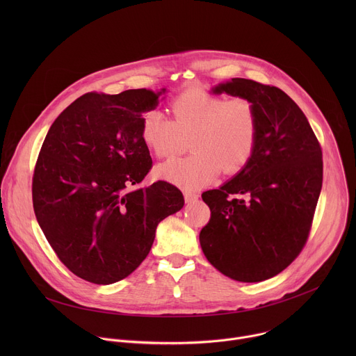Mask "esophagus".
I'll return each mask as SVG.
<instances>
[{
  "label": "esophagus",
  "mask_w": 356,
  "mask_h": 356,
  "mask_svg": "<svg viewBox=\"0 0 356 356\" xmlns=\"http://www.w3.org/2000/svg\"><path fill=\"white\" fill-rule=\"evenodd\" d=\"M184 200H186L187 204H188V202H194V201L198 200V194L191 193V191H186V193H184Z\"/></svg>",
  "instance_id": "esophagus-1"
}]
</instances>
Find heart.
Segmentation results:
<instances>
[{
    "label": "heart",
    "instance_id": "obj_1",
    "mask_svg": "<svg viewBox=\"0 0 356 356\" xmlns=\"http://www.w3.org/2000/svg\"><path fill=\"white\" fill-rule=\"evenodd\" d=\"M173 121L161 111L145 114L142 142L158 158L175 156L190 142L193 155L156 168V177L197 190L224 175L241 172L255 152L259 118L250 101L224 99L204 91H187L173 99Z\"/></svg>",
    "mask_w": 356,
    "mask_h": 356
}]
</instances>
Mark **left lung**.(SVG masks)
I'll return each instance as SVG.
<instances>
[{"mask_svg": "<svg viewBox=\"0 0 356 356\" xmlns=\"http://www.w3.org/2000/svg\"><path fill=\"white\" fill-rule=\"evenodd\" d=\"M250 101L259 135L249 163L202 193L211 218L200 232L207 261L245 283L284 270L307 242L323 186V152L306 115L280 88L232 79L213 88Z\"/></svg>", "mask_w": 356, "mask_h": 356, "instance_id": "1", "label": "left lung"}]
</instances>
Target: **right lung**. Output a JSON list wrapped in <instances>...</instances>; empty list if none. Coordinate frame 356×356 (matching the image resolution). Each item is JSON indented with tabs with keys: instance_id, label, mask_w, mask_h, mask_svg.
Returning a JSON list of instances; mask_svg holds the SVG:
<instances>
[{
	"instance_id": "obj_1",
	"label": "right lung",
	"mask_w": 356,
	"mask_h": 356,
	"mask_svg": "<svg viewBox=\"0 0 356 356\" xmlns=\"http://www.w3.org/2000/svg\"><path fill=\"white\" fill-rule=\"evenodd\" d=\"M166 88L87 92L50 127L32 179L33 211L60 262L76 276L111 284L147 257L158 224L184 206L168 181L139 184L152 168L143 114Z\"/></svg>"
}]
</instances>
